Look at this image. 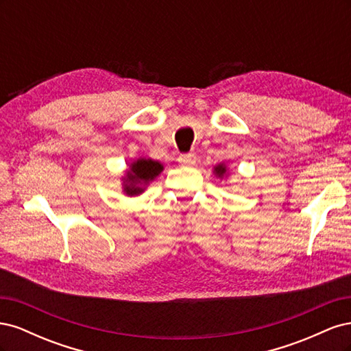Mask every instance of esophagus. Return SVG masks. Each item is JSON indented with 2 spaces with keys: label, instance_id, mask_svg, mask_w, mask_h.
Returning <instances> with one entry per match:
<instances>
[{
  "label": "esophagus",
  "instance_id": "34e87169",
  "mask_svg": "<svg viewBox=\"0 0 351 351\" xmlns=\"http://www.w3.org/2000/svg\"><path fill=\"white\" fill-rule=\"evenodd\" d=\"M178 162L183 165H193L196 162V155L195 154H183L178 156Z\"/></svg>",
  "mask_w": 351,
  "mask_h": 351
}]
</instances>
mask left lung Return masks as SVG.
<instances>
[{"mask_svg": "<svg viewBox=\"0 0 351 351\" xmlns=\"http://www.w3.org/2000/svg\"><path fill=\"white\" fill-rule=\"evenodd\" d=\"M214 174H215L217 177L222 178V177H224V176L227 174V167H226L224 164H218V165H215V167H214Z\"/></svg>", "mask_w": 351, "mask_h": 351, "instance_id": "1", "label": "left lung"}]
</instances>
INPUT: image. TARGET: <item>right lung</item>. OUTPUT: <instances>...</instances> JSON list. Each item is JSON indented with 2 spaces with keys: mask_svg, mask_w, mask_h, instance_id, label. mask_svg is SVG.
Segmentation results:
<instances>
[{
  "mask_svg": "<svg viewBox=\"0 0 351 351\" xmlns=\"http://www.w3.org/2000/svg\"><path fill=\"white\" fill-rule=\"evenodd\" d=\"M164 165L149 158H139L130 164L123 177V192L127 196H137L145 192V187L162 173Z\"/></svg>",
  "mask_w": 351,
  "mask_h": 351,
  "instance_id": "1",
  "label": "right lung"
}]
</instances>
